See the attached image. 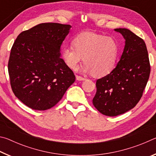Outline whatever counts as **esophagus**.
Listing matches in <instances>:
<instances>
[{
	"label": "esophagus",
	"mask_w": 156,
	"mask_h": 156,
	"mask_svg": "<svg viewBox=\"0 0 156 156\" xmlns=\"http://www.w3.org/2000/svg\"><path fill=\"white\" fill-rule=\"evenodd\" d=\"M76 80H79V81H80V80H86V78H85L81 77V76H78V75H76Z\"/></svg>",
	"instance_id": "34e87169"
}]
</instances>
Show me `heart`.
Returning a JSON list of instances; mask_svg holds the SVG:
<instances>
[{
	"label": "heart",
	"instance_id": "1",
	"mask_svg": "<svg viewBox=\"0 0 156 156\" xmlns=\"http://www.w3.org/2000/svg\"><path fill=\"white\" fill-rule=\"evenodd\" d=\"M73 46L62 49V57L69 67L75 70L84 58L85 63L81 72L102 76L114 68L118 54V44L114 38L92 32H83L76 36Z\"/></svg>",
	"mask_w": 156,
	"mask_h": 156
}]
</instances>
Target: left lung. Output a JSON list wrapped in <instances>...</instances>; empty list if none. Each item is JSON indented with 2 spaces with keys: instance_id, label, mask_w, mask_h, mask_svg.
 <instances>
[{
  "instance_id": "left-lung-1",
  "label": "left lung",
  "mask_w": 156,
  "mask_h": 156,
  "mask_svg": "<svg viewBox=\"0 0 156 156\" xmlns=\"http://www.w3.org/2000/svg\"><path fill=\"white\" fill-rule=\"evenodd\" d=\"M122 34L125 45L116 67L96 81L94 107L107 116L125 113L138 104L150 74V63L144 41L128 29L114 30Z\"/></svg>"
}]
</instances>
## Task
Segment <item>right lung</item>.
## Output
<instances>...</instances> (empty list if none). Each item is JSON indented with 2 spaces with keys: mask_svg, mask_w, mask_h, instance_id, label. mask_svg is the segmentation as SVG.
<instances>
[{
  "mask_svg": "<svg viewBox=\"0 0 156 156\" xmlns=\"http://www.w3.org/2000/svg\"><path fill=\"white\" fill-rule=\"evenodd\" d=\"M72 26L41 23L21 32L8 62L10 84L26 106L44 111L55 106L74 83L72 69L61 58V45Z\"/></svg>",
  "mask_w": 156,
  "mask_h": 156,
  "instance_id": "obj_1",
  "label": "right lung"
}]
</instances>
